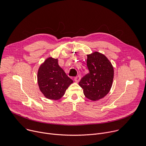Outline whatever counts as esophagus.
<instances>
[{
	"mask_svg": "<svg viewBox=\"0 0 146 146\" xmlns=\"http://www.w3.org/2000/svg\"><path fill=\"white\" fill-rule=\"evenodd\" d=\"M80 79H81V77L80 76H76L75 78H74V80L76 82H79V81H80Z\"/></svg>",
	"mask_w": 146,
	"mask_h": 146,
	"instance_id": "obj_1",
	"label": "esophagus"
}]
</instances>
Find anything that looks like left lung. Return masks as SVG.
<instances>
[{
	"mask_svg": "<svg viewBox=\"0 0 146 146\" xmlns=\"http://www.w3.org/2000/svg\"><path fill=\"white\" fill-rule=\"evenodd\" d=\"M89 72L79 82L86 97L92 101L104 97L110 91L114 76L113 67L103 54L98 52L87 55Z\"/></svg>",
	"mask_w": 146,
	"mask_h": 146,
	"instance_id": "obj_1",
	"label": "left lung"
}]
</instances>
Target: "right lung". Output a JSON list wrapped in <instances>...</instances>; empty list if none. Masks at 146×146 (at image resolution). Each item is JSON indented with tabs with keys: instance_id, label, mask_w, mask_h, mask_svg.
<instances>
[{
	"instance_id": "1",
	"label": "right lung",
	"mask_w": 146,
	"mask_h": 146,
	"mask_svg": "<svg viewBox=\"0 0 146 146\" xmlns=\"http://www.w3.org/2000/svg\"><path fill=\"white\" fill-rule=\"evenodd\" d=\"M57 62V59L49 57L41 65L37 74L40 91L45 97L54 100L60 99L73 82Z\"/></svg>"
}]
</instances>
